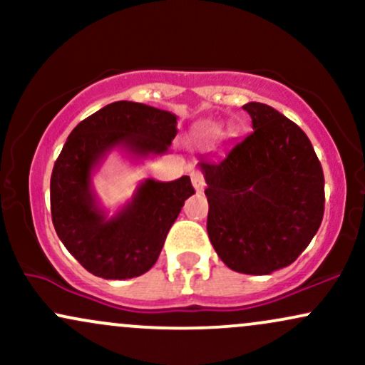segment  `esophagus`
<instances>
[{
    "mask_svg": "<svg viewBox=\"0 0 365 365\" xmlns=\"http://www.w3.org/2000/svg\"><path fill=\"white\" fill-rule=\"evenodd\" d=\"M192 185L195 187L197 192H202L206 187V180H204L200 171H192Z\"/></svg>",
    "mask_w": 365,
    "mask_h": 365,
    "instance_id": "1",
    "label": "esophagus"
}]
</instances>
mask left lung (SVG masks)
<instances>
[{
  "instance_id": "8db88e82",
  "label": "left lung",
  "mask_w": 365,
  "mask_h": 365,
  "mask_svg": "<svg viewBox=\"0 0 365 365\" xmlns=\"http://www.w3.org/2000/svg\"><path fill=\"white\" fill-rule=\"evenodd\" d=\"M254 132L202 159L207 235L230 269L269 274L304 252L324 215V175L304 130L274 108L247 103Z\"/></svg>"
}]
</instances>
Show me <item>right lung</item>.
<instances>
[{"label": "right lung", "instance_id": "right-lung-1", "mask_svg": "<svg viewBox=\"0 0 365 365\" xmlns=\"http://www.w3.org/2000/svg\"><path fill=\"white\" fill-rule=\"evenodd\" d=\"M175 135L177 116L132 101L108 104L68 135L51 173V217L63 245L89 273L106 279L148 273L183 202L195 194L188 177L148 180L123 211L106 220L91 194L94 165L115 145L142 156L161 154Z\"/></svg>", "mask_w": 365, "mask_h": 365}]
</instances>
